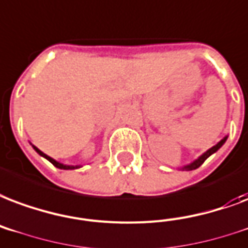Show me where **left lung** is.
<instances>
[{"label":"left lung","mask_w":248,"mask_h":248,"mask_svg":"<svg viewBox=\"0 0 248 248\" xmlns=\"http://www.w3.org/2000/svg\"><path fill=\"white\" fill-rule=\"evenodd\" d=\"M226 140H228V136H226V137H223V139L221 140V141H219L218 144H216L215 146H212V148H210L209 150H206V152L204 153L202 155H200V157L197 158L196 161H193L192 163H189V165H187V166L182 167V170H196L197 167H200L202 165V163L205 162L206 158L210 157V155H212L213 153L217 152V150H218V149L221 148V146H222L223 144H225V141H226Z\"/></svg>","instance_id":"obj_1"}]
</instances>
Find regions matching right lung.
<instances>
[{
  "instance_id": "right-lung-1",
  "label": "right lung",
  "mask_w": 248,
  "mask_h": 248,
  "mask_svg": "<svg viewBox=\"0 0 248 248\" xmlns=\"http://www.w3.org/2000/svg\"><path fill=\"white\" fill-rule=\"evenodd\" d=\"M32 148L35 149V152L38 153V154H40V155L46 158V159H48V161L51 162L52 165L57 167V169H61V170H73V169H78V167H79V166H68V165H62V163H60V162L55 161V159L49 157V155H46V154H44V153H43L42 150H39V149L36 148V146H33V145H32Z\"/></svg>"
}]
</instances>
